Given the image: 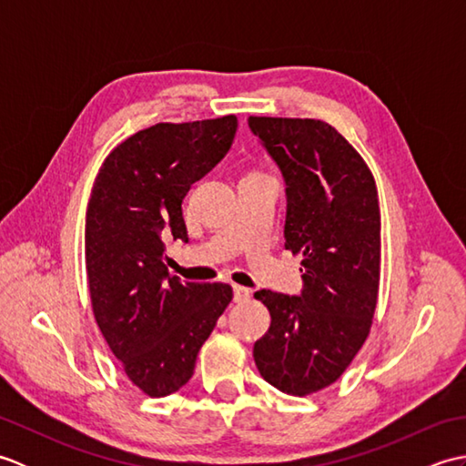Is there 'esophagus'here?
Masks as SVG:
<instances>
[{"label":"esophagus","mask_w":466,"mask_h":466,"mask_svg":"<svg viewBox=\"0 0 466 466\" xmlns=\"http://www.w3.org/2000/svg\"><path fill=\"white\" fill-rule=\"evenodd\" d=\"M250 289H246V286H240V284H234V300L236 302H248L250 300Z\"/></svg>","instance_id":"1"}]
</instances>
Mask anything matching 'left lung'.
Segmentation results:
<instances>
[{
  "label": "left lung",
  "instance_id": "1",
  "mask_svg": "<svg viewBox=\"0 0 466 466\" xmlns=\"http://www.w3.org/2000/svg\"><path fill=\"white\" fill-rule=\"evenodd\" d=\"M286 180V248L302 256V296L254 294L270 329L254 362L276 389L309 397L349 369L369 339L380 284V208L362 156L330 124L250 116Z\"/></svg>",
  "mask_w": 466,
  "mask_h": 466
}]
</instances>
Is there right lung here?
<instances>
[{
	"label": "right lung",
	"mask_w": 466,
	"mask_h": 466,
	"mask_svg": "<svg viewBox=\"0 0 466 466\" xmlns=\"http://www.w3.org/2000/svg\"><path fill=\"white\" fill-rule=\"evenodd\" d=\"M238 117L170 124L130 136L106 156L86 212V274L104 339L137 389L167 397L232 300L230 284L180 282L164 236L187 242L182 200L222 160Z\"/></svg>",
	"instance_id": "obj_1"
}]
</instances>
